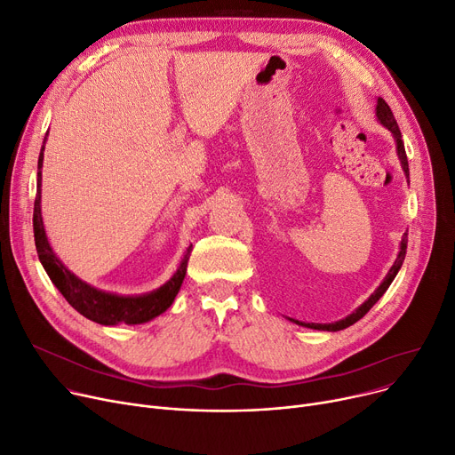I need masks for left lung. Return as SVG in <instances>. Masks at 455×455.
<instances>
[{"instance_id":"1","label":"left lung","mask_w":455,"mask_h":455,"mask_svg":"<svg viewBox=\"0 0 455 455\" xmlns=\"http://www.w3.org/2000/svg\"><path fill=\"white\" fill-rule=\"evenodd\" d=\"M376 116H378V122H379L381 125H384L386 129L391 131V134H393V138H395V141H396V153H398V158H400V164H402V170H403L405 177L410 179V165H408V156H405V149H403L402 132H400V129H398V124H396V119H395V116H393V112H391V108H389V105H387L384 100H381V98H378ZM405 249H408V234H403L402 242H400V252H398V256H396V259H395L393 267H391L389 273L386 275L384 282H381V283L378 285V290H376L360 307H357L355 312H352V314L347 315L345 319L336 321V323H328V324H321V323H302V321H295V319H290V321H293V323H297V324H300V326H306V328L326 330V331H339V330H345V328L352 326L354 323L360 321V319L369 312V309L379 300L381 295H384V293L387 291V288L391 285V282L395 280L398 269L402 267V261H403V258H405Z\"/></svg>"}]
</instances>
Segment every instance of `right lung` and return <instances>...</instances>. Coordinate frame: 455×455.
<instances>
[{
  "label": "right lung",
  "instance_id": "obj_1",
  "mask_svg": "<svg viewBox=\"0 0 455 455\" xmlns=\"http://www.w3.org/2000/svg\"><path fill=\"white\" fill-rule=\"evenodd\" d=\"M45 143V138H44ZM42 162H44V146L38 156V175H36V197H35V212H33V230H35V245L47 276L57 285V290L64 295V299L74 306L81 315L86 319L100 323L105 326L114 324H141L148 323L170 307L180 290L182 280L186 276L188 259L191 252V245L186 249L184 258L180 261L175 275L167 280L158 290L143 295H116L108 291H101L93 285L83 282L74 273L68 271L62 261L55 256L53 249L47 242V235L42 223L40 210V186H42Z\"/></svg>",
  "mask_w": 455,
  "mask_h": 455
}]
</instances>
